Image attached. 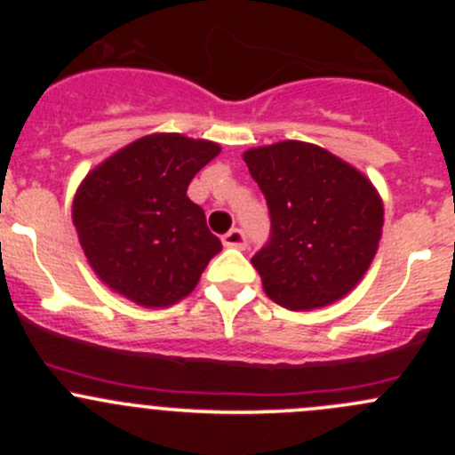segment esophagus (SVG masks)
Masks as SVG:
<instances>
[{
  "instance_id": "obj_1",
  "label": "esophagus",
  "mask_w": 455,
  "mask_h": 455,
  "mask_svg": "<svg viewBox=\"0 0 455 455\" xmlns=\"http://www.w3.org/2000/svg\"><path fill=\"white\" fill-rule=\"evenodd\" d=\"M222 244L227 246V249H246V235L240 228H231V231L222 237Z\"/></svg>"
}]
</instances>
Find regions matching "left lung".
Wrapping results in <instances>:
<instances>
[{
	"label": "left lung",
	"mask_w": 455,
	"mask_h": 455,
	"mask_svg": "<svg viewBox=\"0 0 455 455\" xmlns=\"http://www.w3.org/2000/svg\"><path fill=\"white\" fill-rule=\"evenodd\" d=\"M242 158L270 211L273 235L251 259L266 295L288 310H315L355 291L383 233L370 178L304 140L253 147Z\"/></svg>",
	"instance_id": "8db88e82"
}]
</instances>
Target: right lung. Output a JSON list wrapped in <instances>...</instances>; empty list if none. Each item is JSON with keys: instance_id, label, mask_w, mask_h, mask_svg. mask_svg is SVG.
Returning a JSON list of instances; mask_svg holds the SVG:
<instances>
[{"instance_id": "right-lung-1", "label": "right lung", "mask_w": 455, "mask_h": 455, "mask_svg": "<svg viewBox=\"0 0 455 455\" xmlns=\"http://www.w3.org/2000/svg\"><path fill=\"white\" fill-rule=\"evenodd\" d=\"M220 151L218 142L163 132L114 151L84 178L72 222L109 291L142 308H167L198 286L222 242L187 189Z\"/></svg>"}]
</instances>
